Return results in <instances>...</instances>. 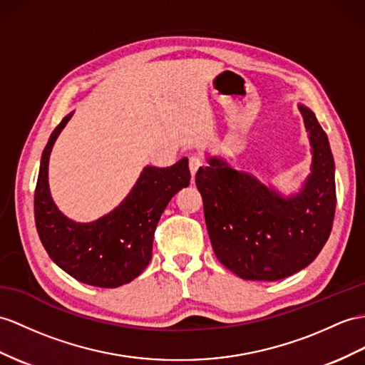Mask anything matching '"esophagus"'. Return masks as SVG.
<instances>
[{
    "instance_id": "1",
    "label": "esophagus",
    "mask_w": 365,
    "mask_h": 365,
    "mask_svg": "<svg viewBox=\"0 0 365 365\" xmlns=\"http://www.w3.org/2000/svg\"><path fill=\"white\" fill-rule=\"evenodd\" d=\"M202 165V161H201V158L200 156H197V155H192L190 158H189V168H190V173H192V176H195V173L198 172V168Z\"/></svg>"
}]
</instances>
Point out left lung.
I'll use <instances>...</instances> for the list:
<instances>
[{"label": "left lung", "instance_id": "8db88e82", "mask_svg": "<svg viewBox=\"0 0 365 365\" xmlns=\"http://www.w3.org/2000/svg\"><path fill=\"white\" fill-rule=\"evenodd\" d=\"M313 145V173L297 197L283 200L247 173L210 158L195 182L217 259L245 280H280L307 268L331 234L334 159L314 113L300 105Z\"/></svg>", "mask_w": 365, "mask_h": 365}]
</instances>
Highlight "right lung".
<instances>
[{"instance_id":"obj_1","label":"right lung","mask_w":365,"mask_h":365,"mask_svg":"<svg viewBox=\"0 0 365 365\" xmlns=\"http://www.w3.org/2000/svg\"><path fill=\"white\" fill-rule=\"evenodd\" d=\"M71 119L63 118L43 150L34 195L35 226L44 250L71 277L86 285L118 288L144 271L153 251V237L168 201L190 182L187 158L172 167H147L120 206L90 225L68 220L48 189L52 145Z\"/></svg>"}]
</instances>
